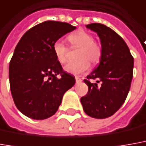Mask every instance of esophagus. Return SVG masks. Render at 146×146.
Returning <instances> with one entry per match:
<instances>
[{
	"label": "esophagus",
	"instance_id": "obj_1",
	"mask_svg": "<svg viewBox=\"0 0 146 146\" xmlns=\"http://www.w3.org/2000/svg\"><path fill=\"white\" fill-rule=\"evenodd\" d=\"M75 79H76V82H77V83H81V81H82V80H81V77H77V76L76 77H75Z\"/></svg>",
	"mask_w": 146,
	"mask_h": 146
}]
</instances>
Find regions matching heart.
Listing matches in <instances>:
<instances>
[{"label": "heart", "instance_id": "b5f03b06", "mask_svg": "<svg viewBox=\"0 0 146 146\" xmlns=\"http://www.w3.org/2000/svg\"><path fill=\"white\" fill-rule=\"evenodd\" d=\"M67 39L72 48H77L78 60L69 62L65 65L66 72L72 74H81L90 68V62L96 65L102 56V48L94 39L90 33L83 30L75 32L68 36ZM53 52L56 60L60 64H65L69 60V47L60 40H56L52 45Z\"/></svg>", "mask_w": 146, "mask_h": 146}]
</instances>
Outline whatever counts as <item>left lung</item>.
<instances>
[{"instance_id": "obj_1", "label": "left lung", "mask_w": 146, "mask_h": 146, "mask_svg": "<svg viewBox=\"0 0 146 146\" xmlns=\"http://www.w3.org/2000/svg\"><path fill=\"white\" fill-rule=\"evenodd\" d=\"M86 27L99 36L102 56L99 65L84 80L89 91L81 102L87 115L106 118L114 114L127 98L133 74V57L125 40L110 28L99 23ZM90 80L96 82L92 83Z\"/></svg>"}]
</instances>
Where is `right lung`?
Returning <instances> with one entry per match:
<instances>
[{
	"label": "right lung",
	"mask_w": 146,
	"mask_h": 146,
	"mask_svg": "<svg viewBox=\"0 0 146 146\" xmlns=\"http://www.w3.org/2000/svg\"><path fill=\"white\" fill-rule=\"evenodd\" d=\"M75 29L46 21L29 29L17 44L9 62L11 94L17 108L28 117L44 120L55 114L64 94L74 86L75 77L63 69L52 45Z\"/></svg>",
	"instance_id": "right-lung-1"
}]
</instances>
